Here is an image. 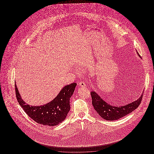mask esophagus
I'll use <instances>...</instances> for the list:
<instances>
[{"label": "esophagus", "instance_id": "esophagus-1", "mask_svg": "<svg viewBox=\"0 0 154 154\" xmlns=\"http://www.w3.org/2000/svg\"><path fill=\"white\" fill-rule=\"evenodd\" d=\"M79 86L80 87H86V84H85L84 82H80L79 84H78Z\"/></svg>", "mask_w": 154, "mask_h": 154}]
</instances>
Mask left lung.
Returning <instances> with one entry per match:
<instances>
[{"instance_id": "left-lung-1", "label": "left lung", "mask_w": 154, "mask_h": 154, "mask_svg": "<svg viewBox=\"0 0 154 154\" xmlns=\"http://www.w3.org/2000/svg\"><path fill=\"white\" fill-rule=\"evenodd\" d=\"M137 54L140 57L137 52ZM91 94L92 99V105L96 111L104 119L111 121L118 120L136 109L141 103L143 92L136 100L122 106L110 105L105 102L95 91H92Z\"/></svg>"}]
</instances>
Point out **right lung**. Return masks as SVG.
Wrapping results in <instances>:
<instances>
[{
	"label": "right lung",
	"instance_id": "1",
	"mask_svg": "<svg viewBox=\"0 0 154 154\" xmlns=\"http://www.w3.org/2000/svg\"><path fill=\"white\" fill-rule=\"evenodd\" d=\"M77 84L74 82L63 87L51 102L41 106H30L25 102L15 83L17 100L28 116L40 124L54 126L62 123L70 109V99Z\"/></svg>",
	"mask_w": 154,
	"mask_h": 154
}]
</instances>
